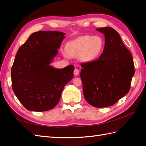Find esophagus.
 <instances>
[{
	"mask_svg": "<svg viewBox=\"0 0 146 146\" xmlns=\"http://www.w3.org/2000/svg\"><path fill=\"white\" fill-rule=\"evenodd\" d=\"M79 72H80V70H79L78 69H74V74L75 76H78Z\"/></svg>",
	"mask_w": 146,
	"mask_h": 146,
	"instance_id": "1",
	"label": "esophagus"
}]
</instances>
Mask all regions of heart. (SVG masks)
Wrapping results in <instances>:
<instances>
[{
  "mask_svg": "<svg viewBox=\"0 0 146 146\" xmlns=\"http://www.w3.org/2000/svg\"><path fill=\"white\" fill-rule=\"evenodd\" d=\"M105 47L104 39L99 35H86L69 42L66 46V57L77 58L82 62L91 63L98 59Z\"/></svg>",
  "mask_w": 146,
  "mask_h": 146,
  "instance_id": "obj_1",
  "label": "heart"
}]
</instances>
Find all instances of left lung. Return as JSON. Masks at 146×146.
<instances>
[{"label":"left lung","mask_w":146,"mask_h":146,"mask_svg":"<svg viewBox=\"0 0 146 146\" xmlns=\"http://www.w3.org/2000/svg\"><path fill=\"white\" fill-rule=\"evenodd\" d=\"M105 35V47L99 59L82 63L80 77L84 97L97 108L112 106L129 92L135 74L130 51L111 27L97 29Z\"/></svg>","instance_id":"1"}]
</instances>
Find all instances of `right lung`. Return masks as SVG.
Instances as JSON below:
<instances>
[{
    "instance_id": "1",
    "label": "right lung",
    "mask_w": 146,
    "mask_h": 146,
    "mask_svg": "<svg viewBox=\"0 0 146 146\" xmlns=\"http://www.w3.org/2000/svg\"><path fill=\"white\" fill-rule=\"evenodd\" d=\"M64 35L55 31L35 32L17 52L11 68L12 88L29 111H45L54 108L64 87L73 78V65L63 69L50 65Z\"/></svg>"
}]
</instances>
